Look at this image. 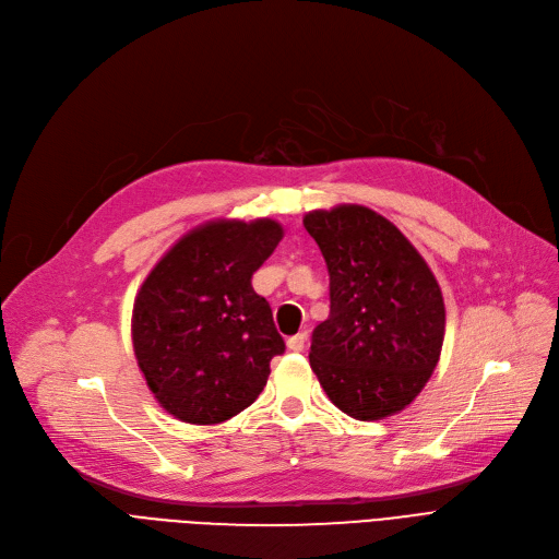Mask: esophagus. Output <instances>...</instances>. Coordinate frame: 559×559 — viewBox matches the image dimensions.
<instances>
[{
	"instance_id": "esophagus-1",
	"label": "esophagus",
	"mask_w": 559,
	"mask_h": 559,
	"mask_svg": "<svg viewBox=\"0 0 559 559\" xmlns=\"http://www.w3.org/2000/svg\"><path fill=\"white\" fill-rule=\"evenodd\" d=\"M287 348L295 350V354H299V350L306 348V333H299V335H292L287 340Z\"/></svg>"
}]
</instances>
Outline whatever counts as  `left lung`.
Returning <instances> with one entry per match:
<instances>
[{
	"instance_id": "left-lung-1",
	"label": "left lung",
	"mask_w": 559,
	"mask_h": 559,
	"mask_svg": "<svg viewBox=\"0 0 559 559\" xmlns=\"http://www.w3.org/2000/svg\"><path fill=\"white\" fill-rule=\"evenodd\" d=\"M304 226L331 276V314L312 333L310 367L348 417H392L439 362L442 289L405 235L365 205L312 211Z\"/></svg>"
}]
</instances>
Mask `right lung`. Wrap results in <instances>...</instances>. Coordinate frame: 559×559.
Listing matches in <instances>:
<instances>
[{
    "label": "right lung",
    "mask_w": 559,
    "mask_h": 559,
    "mask_svg": "<svg viewBox=\"0 0 559 559\" xmlns=\"http://www.w3.org/2000/svg\"><path fill=\"white\" fill-rule=\"evenodd\" d=\"M283 240L274 219H215L186 233L144 278L131 317L138 367L176 419L211 426L249 407L285 350L251 276Z\"/></svg>",
    "instance_id": "obj_1"
}]
</instances>
